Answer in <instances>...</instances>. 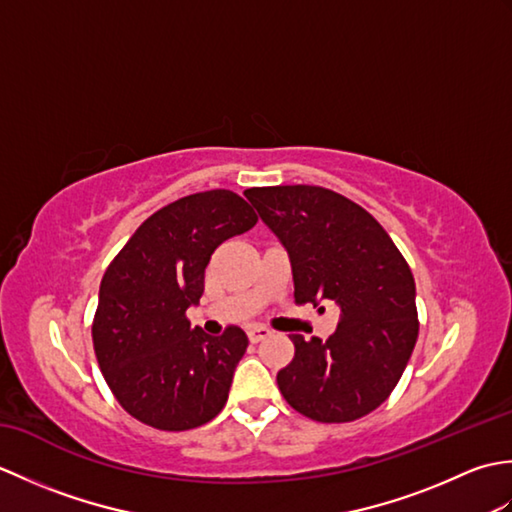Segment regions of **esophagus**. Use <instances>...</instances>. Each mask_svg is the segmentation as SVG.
<instances>
[{"label":"esophagus","mask_w":512,"mask_h":512,"mask_svg":"<svg viewBox=\"0 0 512 512\" xmlns=\"http://www.w3.org/2000/svg\"><path fill=\"white\" fill-rule=\"evenodd\" d=\"M270 334H273V332H270L268 328H264V325H257V328H250L248 330V339H250V343H259V341L268 339Z\"/></svg>","instance_id":"1"}]
</instances>
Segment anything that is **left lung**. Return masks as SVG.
<instances>
[{"instance_id":"8db88e82","label":"left lung","mask_w":512,"mask_h":512,"mask_svg":"<svg viewBox=\"0 0 512 512\" xmlns=\"http://www.w3.org/2000/svg\"><path fill=\"white\" fill-rule=\"evenodd\" d=\"M284 244L295 301L341 308L328 341L290 334L292 361L277 385L317 422H352L383 405L418 339L416 281L387 231L345 195L310 184L244 191Z\"/></svg>"}]
</instances>
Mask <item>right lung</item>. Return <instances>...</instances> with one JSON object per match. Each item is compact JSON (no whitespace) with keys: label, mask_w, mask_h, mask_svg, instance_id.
<instances>
[{"label":"right lung","mask_w":512,"mask_h":512,"mask_svg":"<svg viewBox=\"0 0 512 512\" xmlns=\"http://www.w3.org/2000/svg\"><path fill=\"white\" fill-rule=\"evenodd\" d=\"M255 224L237 193H193L147 217L107 266L92 341L105 383L129 416L187 431L226 405L246 334L237 325L222 336L193 330L187 310L200 303L213 250Z\"/></svg>","instance_id":"right-lung-1"}]
</instances>
